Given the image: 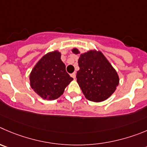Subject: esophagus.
<instances>
[{"instance_id": "1", "label": "esophagus", "mask_w": 147, "mask_h": 147, "mask_svg": "<svg viewBox=\"0 0 147 147\" xmlns=\"http://www.w3.org/2000/svg\"><path fill=\"white\" fill-rule=\"evenodd\" d=\"M71 76L74 78V79H75V78H76V73L74 72V73H73V74H71Z\"/></svg>"}]
</instances>
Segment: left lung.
Here are the masks:
<instances>
[{
  "instance_id": "left-lung-1",
  "label": "left lung",
  "mask_w": 147,
  "mask_h": 147,
  "mask_svg": "<svg viewBox=\"0 0 147 147\" xmlns=\"http://www.w3.org/2000/svg\"><path fill=\"white\" fill-rule=\"evenodd\" d=\"M72 51L79 53L77 49ZM78 63L77 82L87 100L100 102L113 94L119 84V77L101 52L90 50L81 54Z\"/></svg>"
}]
</instances>
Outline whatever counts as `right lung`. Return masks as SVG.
<instances>
[{"instance_id": "right-lung-1", "label": "right lung", "mask_w": 147, "mask_h": 147, "mask_svg": "<svg viewBox=\"0 0 147 147\" xmlns=\"http://www.w3.org/2000/svg\"><path fill=\"white\" fill-rule=\"evenodd\" d=\"M30 86L45 100H53L63 93L73 80L65 71L61 53L54 51L46 54L39 61L29 76Z\"/></svg>"}]
</instances>
